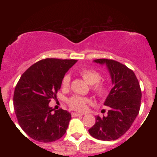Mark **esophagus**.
<instances>
[{"label":"esophagus","mask_w":157,"mask_h":157,"mask_svg":"<svg viewBox=\"0 0 157 157\" xmlns=\"http://www.w3.org/2000/svg\"><path fill=\"white\" fill-rule=\"evenodd\" d=\"M71 115H72V117H77V116H80V115H83L80 113H77V112H72V113H71Z\"/></svg>","instance_id":"esophagus-1"}]
</instances>
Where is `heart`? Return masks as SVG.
Segmentation results:
<instances>
[{
  "label": "heart",
  "instance_id": "1",
  "mask_svg": "<svg viewBox=\"0 0 157 157\" xmlns=\"http://www.w3.org/2000/svg\"><path fill=\"white\" fill-rule=\"evenodd\" d=\"M79 74L83 80L91 85L90 90L96 97L103 99L107 96L109 90L108 83L102 81V75L98 71L91 68H83L79 71ZM71 76L67 74L63 77L61 80V86L64 89L70 87ZM90 102L88 98L80 96H73L67 100V104L71 109L78 112H83L86 110L87 104Z\"/></svg>",
  "mask_w": 157,
  "mask_h": 157
}]
</instances>
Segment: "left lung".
<instances>
[{"label": "left lung", "mask_w": 157, "mask_h": 157, "mask_svg": "<svg viewBox=\"0 0 157 157\" xmlns=\"http://www.w3.org/2000/svg\"><path fill=\"white\" fill-rule=\"evenodd\" d=\"M94 61L106 64L113 87L104 103L109 107L108 115L96 117V123L89 129V133L98 140H115L125 134L138 115L141 90L134 71L124 64L105 58Z\"/></svg>", "instance_id": "1"}]
</instances>
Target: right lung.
I'll return each instance as SVG.
<instances>
[{"label":"right lung","mask_w":157,"mask_h":157,"mask_svg":"<svg viewBox=\"0 0 157 157\" xmlns=\"http://www.w3.org/2000/svg\"><path fill=\"white\" fill-rule=\"evenodd\" d=\"M74 59L45 58L35 63L20 77L13 94V107L19 124L32 139L43 143L61 138L68 127L67 111L49 107Z\"/></svg>","instance_id":"right-lung-1"}]
</instances>
